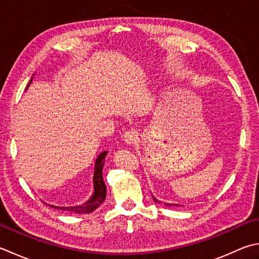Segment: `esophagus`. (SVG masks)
I'll list each match as a JSON object with an SVG mask.
<instances>
[{
	"label": "esophagus",
	"instance_id": "1",
	"mask_svg": "<svg viewBox=\"0 0 259 259\" xmlns=\"http://www.w3.org/2000/svg\"><path fill=\"white\" fill-rule=\"evenodd\" d=\"M124 141L128 145H135L138 141V133L136 130H129L124 134Z\"/></svg>",
	"mask_w": 259,
	"mask_h": 259
}]
</instances>
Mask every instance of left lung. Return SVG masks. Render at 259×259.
Returning <instances> with one entry per match:
<instances>
[{
	"mask_svg": "<svg viewBox=\"0 0 259 259\" xmlns=\"http://www.w3.org/2000/svg\"><path fill=\"white\" fill-rule=\"evenodd\" d=\"M154 200H155V201H156V202H157V200H156V199H154ZM166 205H168V206H170V205H171V204H166ZM173 205H174V204H173ZM175 205H177V204H175ZM177 206H179V205H177Z\"/></svg>",
	"mask_w": 259,
	"mask_h": 259,
	"instance_id": "1",
	"label": "left lung"
}]
</instances>
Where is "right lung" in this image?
<instances>
[{"label": "right lung", "mask_w": 259, "mask_h": 259, "mask_svg": "<svg viewBox=\"0 0 259 259\" xmlns=\"http://www.w3.org/2000/svg\"><path fill=\"white\" fill-rule=\"evenodd\" d=\"M31 80H30V83H31ZM106 153H108V151H103V153L100 154L98 158H96L95 170H94V193L86 203H84L83 205L67 206V207H60V206H54V205H49V206L55 207V209H59V210L76 212V213H91V212H93L95 209H98L100 204L103 203L106 196V186L102 176L104 158L106 156Z\"/></svg>", "instance_id": "right-lung-1"}]
</instances>
